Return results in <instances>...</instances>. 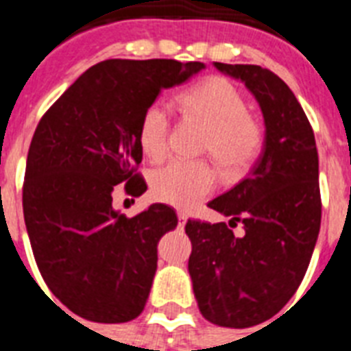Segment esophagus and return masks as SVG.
<instances>
[{"label": "esophagus", "mask_w": 351, "mask_h": 351, "mask_svg": "<svg viewBox=\"0 0 351 351\" xmlns=\"http://www.w3.org/2000/svg\"><path fill=\"white\" fill-rule=\"evenodd\" d=\"M186 222H187V215L184 213V211H178V226H180V228H184V226H186Z\"/></svg>", "instance_id": "esophagus-1"}]
</instances>
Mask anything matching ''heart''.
<instances>
[{
	"label": "heart",
	"mask_w": 351,
	"mask_h": 351,
	"mask_svg": "<svg viewBox=\"0 0 351 351\" xmlns=\"http://www.w3.org/2000/svg\"><path fill=\"white\" fill-rule=\"evenodd\" d=\"M187 117L206 125L202 151L213 154L226 171L239 173L258 156L262 129L247 114L244 96L220 76H209L176 96ZM171 121L160 104H153L142 114L138 125V143L145 158L160 162L169 147ZM217 171L208 162H169L151 176V193L158 202L178 209H191L209 197L217 187Z\"/></svg>",
	"instance_id": "obj_1"
}]
</instances>
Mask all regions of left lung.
Wrapping results in <instances>:
<instances>
[{
    "mask_svg": "<svg viewBox=\"0 0 351 351\" xmlns=\"http://www.w3.org/2000/svg\"><path fill=\"white\" fill-rule=\"evenodd\" d=\"M215 67L255 96L266 136L250 175L208 204L230 224L187 220V266L209 322L250 328L282 310L304 278L321 230L319 154L310 121L277 74L258 65ZM239 221L245 233L234 235Z\"/></svg>",
    "mask_w": 351,
    "mask_h": 351,
    "instance_id": "obj_1",
    "label": "left lung"
}]
</instances>
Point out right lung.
Wrapping results in <instances>:
<instances>
[{"mask_svg": "<svg viewBox=\"0 0 351 351\" xmlns=\"http://www.w3.org/2000/svg\"><path fill=\"white\" fill-rule=\"evenodd\" d=\"M206 67L176 60H106L87 69L43 114L30 142L23 215L45 284L74 315L127 322L142 313L156 245L176 213L153 204L132 219L112 208L114 186H147L138 125L164 89Z\"/></svg>", "mask_w": 351, "mask_h": 351, "instance_id": "right-lung-1", "label": "right lung"}]
</instances>
